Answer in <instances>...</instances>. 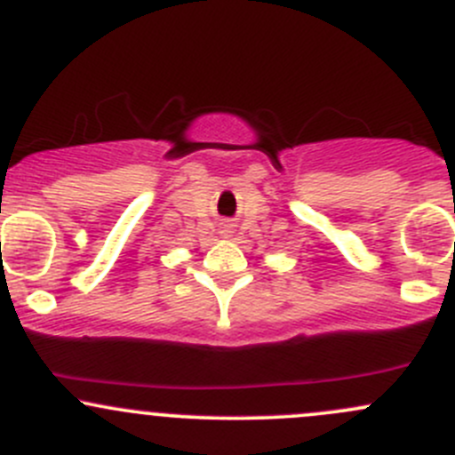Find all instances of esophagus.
<instances>
[{"instance_id": "obj_1", "label": "esophagus", "mask_w": 455, "mask_h": 455, "mask_svg": "<svg viewBox=\"0 0 455 455\" xmlns=\"http://www.w3.org/2000/svg\"><path fill=\"white\" fill-rule=\"evenodd\" d=\"M227 233H228V231H227Z\"/></svg>"}]
</instances>
